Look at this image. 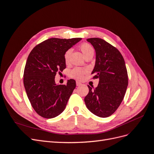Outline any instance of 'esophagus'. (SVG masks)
<instances>
[{
	"instance_id": "esophagus-1",
	"label": "esophagus",
	"mask_w": 154,
	"mask_h": 154,
	"mask_svg": "<svg viewBox=\"0 0 154 154\" xmlns=\"http://www.w3.org/2000/svg\"><path fill=\"white\" fill-rule=\"evenodd\" d=\"M82 85V83L80 82H76V86H80Z\"/></svg>"
}]
</instances>
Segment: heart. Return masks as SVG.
I'll return each instance as SVG.
<instances>
[{
    "mask_svg": "<svg viewBox=\"0 0 154 154\" xmlns=\"http://www.w3.org/2000/svg\"><path fill=\"white\" fill-rule=\"evenodd\" d=\"M80 48L82 51V53L85 56V57L88 54L94 53V49H93L92 45L86 42L80 45ZM71 53H72V50L71 49H69L67 50L64 54V60L66 63H67L69 62L70 56H71ZM87 72H88V70L87 69L76 67L71 70V72H70V76L72 78L80 80L83 79V78L84 77V75Z\"/></svg>",
    "mask_w": 154,
    "mask_h": 154,
    "instance_id": "1",
    "label": "heart"
}]
</instances>
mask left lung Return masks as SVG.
<instances>
[{
	"mask_svg": "<svg viewBox=\"0 0 154 154\" xmlns=\"http://www.w3.org/2000/svg\"><path fill=\"white\" fill-rule=\"evenodd\" d=\"M96 51L92 79H99L94 90L88 85L84 101L87 108L100 118L114 113L124 98L128 85V74L122 54L113 45L99 38L87 40Z\"/></svg>",
	"mask_w": 154,
	"mask_h": 154,
	"instance_id": "8db88e82",
	"label": "left lung"
}]
</instances>
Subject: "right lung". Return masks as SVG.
Returning a JSON list of instances; mask_svg holds the SVG:
<instances>
[{
    "instance_id": "right-lung-1",
    "label": "right lung",
    "mask_w": 154,
    "mask_h": 154,
    "mask_svg": "<svg viewBox=\"0 0 154 154\" xmlns=\"http://www.w3.org/2000/svg\"><path fill=\"white\" fill-rule=\"evenodd\" d=\"M81 38H52L36 45L29 53L24 72V85L31 105L44 118L57 117L66 108L76 82L57 85V72L66 68L64 54Z\"/></svg>"
}]
</instances>
